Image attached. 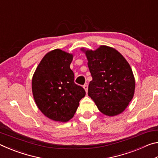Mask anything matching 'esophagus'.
Segmentation results:
<instances>
[{
    "instance_id": "esophagus-1",
    "label": "esophagus",
    "mask_w": 158,
    "mask_h": 158,
    "mask_svg": "<svg viewBox=\"0 0 158 158\" xmlns=\"http://www.w3.org/2000/svg\"><path fill=\"white\" fill-rule=\"evenodd\" d=\"M84 89H85V92H88V85L85 84H84Z\"/></svg>"
}]
</instances>
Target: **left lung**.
Wrapping results in <instances>:
<instances>
[{
  "instance_id": "8db88e82",
  "label": "left lung",
  "mask_w": 158,
  "mask_h": 158,
  "mask_svg": "<svg viewBox=\"0 0 158 158\" xmlns=\"http://www.w3.org/2000/svg\"><path fill=\"white\" fill-rule=\"evenodd\" d=\"M85 53L93 78L89 96L102 114L109 116L121 114L135 93V77L129 63L118 51L107 46Z\"/></svg>"
}]
</instances>
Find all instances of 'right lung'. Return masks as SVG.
Here are the masks:
<instances>
[{
	"label": "right lung",
	"mask_w": 158,
	"mask_h": 158,
	"mask_svg": "<svg viewBox=\"0 0 158 158\" xmlns=\"http://www.w3.org/2000/svg\"><path fill=\"white\" fill-rule=\"evenodd\" d=\"M73 55L55 49L44 56L32 80L37 106L49 118L67 122L74 116L85 90L74 83Z\"/></svg>",
	"instance_id": "1"
}]
</instances>
